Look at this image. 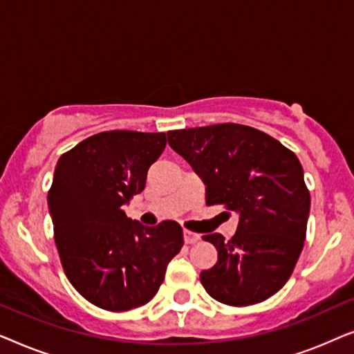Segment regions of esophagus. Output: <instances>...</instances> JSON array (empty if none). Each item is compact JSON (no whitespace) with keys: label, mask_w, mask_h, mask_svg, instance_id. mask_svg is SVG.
Segmentation results:
<instances>
[{"label":"esophagus","mask_w":354,"mask_h":354,"mask_svg":"<svg viewBox=\"0 0 354 354\" xmlns=\"http://www.w3.org/2000/svg\"><path fill=\"white\" fill-rule=\"evenodd\" d=\"M183 240H185V243H188V245L196 243V241L200 240V235L193 234V232H190V230H183Z\"/></svg>","instance_id":"esophagus-1"}]
</instances>
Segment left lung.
I'll list each match as a JSON object with an SVG mask.
<instances>
[{"instance_id": "8db88e82", "label": "left lung", "mask_w": 354, "mask_h": 354, "mask_svg": "<svg viewBox=\"0 0 354 354\" xmlns=\"http://www.w3.org/2000/svg\"><path fill=\"white\" fill-rule=\"evenodd\" d=\"M169 145L206 185V205L239 214L235 235L203 240L217 263L200 280L229 306L264 301L287 283L301 254L311 198L297 154L279 140L241 124L167 132Z\"/></svg>"}]
</instances>
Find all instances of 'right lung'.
<instances>
[{
  "mask_svg": "<svg viewBox=\"0 0 354 354\" xmlns=\"http://www.w3.org/2000/svg\"><path fill=\"white\" fill-rule=\"evenodd\" d=\"M166 133L109 130L85 138L56 164L48 207L62 269L77 292L106 311L143 306L183 246L182 227L142 225L124 205L147 185Z\"/></svg>",
  "mask_w": 354,
  "mask_h": 354,
  "instance_id": "add662e5",
  "label": "right lung"
}]
</instances>
